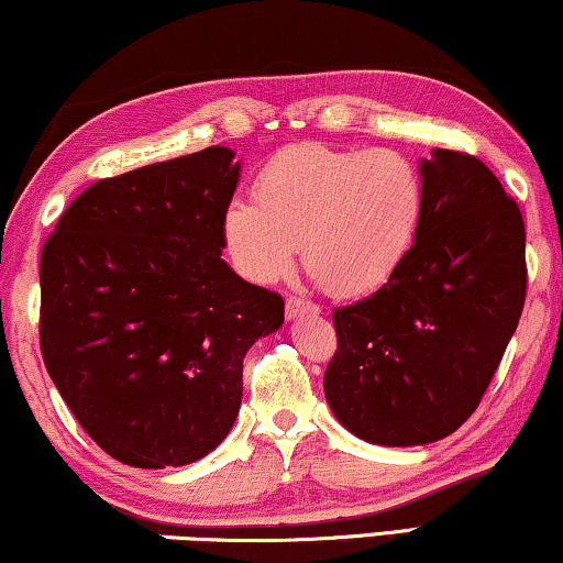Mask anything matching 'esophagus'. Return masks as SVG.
Wrapping results in <instances>:
<instances>
[{
	"label": "esophagus",
	"mask_w": 563,
	"mask_h": 563,
	"mask_svg": "<svg viewBox=\"0 0 563 563\" xmlns=\"http://www.w3.org/2000/svg\"><path fill=\"white\" fill-rule=\"evenodd\" d=\"M320 307L314 302H307L302 297H287V318H302V314H318Z\"/></svg>",
	"instance_id": "esophagus-1"
}]
</instances>
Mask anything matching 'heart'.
<instances>
[{"label":"heart","instance_id":"1","mask_svg":"<svg viewBox=\"0 0 563 563\" xmlns=\"http://www.w3.org/2000/svg\"><path fill=\"white\" fill-rule=\"evenodd\" d=\"M253 199H233L222 220L238 272L282 279L302 243L305 266L335 297L382 289L410 253L426 214V176L402 151L289 145L266 161Z\"/></svg>","mask_w":563,"mask_h":563}]
</instances>
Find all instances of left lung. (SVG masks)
I'll list each match as a JSON object with an SVG mask.
<instances>
[{
    "label": "left lung",
    "mask_w": 563,
    "mask_h": 563,
    "mask_svg": "<svg viewBox=\"0 0 563 563\" xmlns=\"http://www.w3.org/2000/svg\"><path fill=\"white\" fill-rule=\"evenodd\" d=\"M426 214L397 274L338 307L325 397L353 435L422 445L464 426L526 305L520 207L479 158L435 148L420 161Z\"/></svg>",
    "instance_id": "obj_1"
}]
</instances>
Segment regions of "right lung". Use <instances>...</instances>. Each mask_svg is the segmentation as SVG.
Returning a JSON list of instances; mask_svg holds the SVG:
<instances>
[{"label":"right lung","mask_w":563,"mask_h":563,"mask_svg":"<svg viewBox=\"0 0 563 563\" xmlns=\"http://www.w3.org/2000/svg\"><path fill=\"white\" fill-rule=\"evenodd\" d=\"M233 158L210 145L91 184L43 245L45 368L91 441L128 466L218 449L245 353L284 322V299L222 261Z\"/></svg>","instance_id":"1"}]
</instances>
